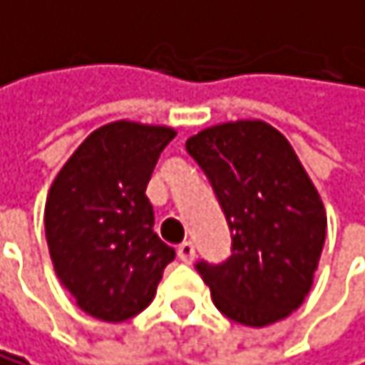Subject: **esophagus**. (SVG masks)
Instances as JSON below:
<instances>
[{"instance_id": "1", "label": "esophagus", "mask_w": 365, "mask_h": 365, "mask_svg": "<svg viewBox=\"0 0 365 365\" xmlns=\"http://www.w3.org/2000/svg\"><path fill=\"white\" fill-rule=\"evenodd\" d=\"M177 256L181 262H192L195 260V245L190 242V240H186V242H181L177 247Z\"/></svg>"}]
</instances>
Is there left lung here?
Listing matches in <instances>:
<instances>
[{
    "mask_svg": "<svg viewBox=\"0 0 365 365\" xmlns=\"http://www.w3.org/2000/svg\"><path fill=\"white\" fill-rule=\"evenodd\" d=\"M233 233L227 262H200L224 317L264 327L303 305L325 242V206L294 148L264 120H231L186 141Z\"/></svg>",
    "mask_w": 365,
    "mask_h": 365,
    "instance_id": "obj_1",
    "label": "left lung"
}]
</instances>
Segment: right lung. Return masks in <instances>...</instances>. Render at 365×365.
I'll use <instances>...</instances> for the list:
<instances>
[{
    "label": "right lung",
    "mask_w": 365,
    "mask_h": 365,
    "mask_svg": "<svg viewBox=\"0 0 365 365\" xmlns=\"http://www.w3.org/2000/svg\"><path fill=\"white\" fill-rule=\"evenodd\" d=\"M165 125L114 120L93 130L46 195L44 231L56 276L89 317L120 323L143 312L175 249L155 233L148 181Z\"/></svg>",
    "instance_id": "add662e5"
}]
</instances>
